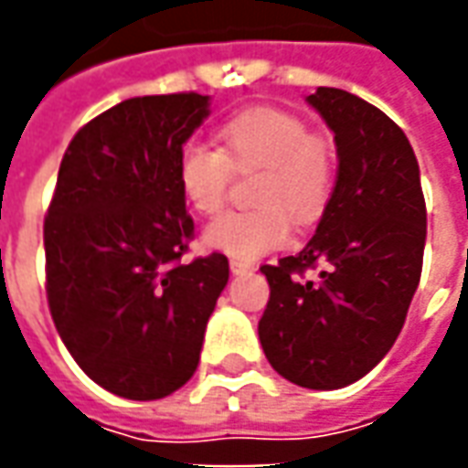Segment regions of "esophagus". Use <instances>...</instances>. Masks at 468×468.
<instances>
[{"mask_svg": "<svg viewBox=\"0 0 468 468\" xmlns=\"http://www.w3.org/2000/svg\"><path fill=\"white\" fill-rule=\"evenodd\" d=\"M230 271H233V275L250 273V271H255V263H245V261H238V258H233V261H230Z\"/></svg>", "mask_w": 468, "mask_h": 468, "instance_id": "obj_1", "label": "esophagus"}]
</instances>
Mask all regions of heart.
Here are the masks:
<instances>
[{
    "mask_svg": "<svg viewBox=\"0 0 468 468\" xmlns=\"http://www.w3.org/2000/svg\"><path fill=\"white\" fill-rule=\"evenodd\" d=\"M220 150L187 143L177 154V185L200 215H218L233 170L261 167L253 185L255 207L233 210L205 230V243L253 261L288 243L298 225L324 215L338 175L335 143L315 133L305 117L273 105L245 107L218 127Z\"/></svg>",
    "mask_w": 468,
    "mask_h": 468,
    "instance_id": "obj_1",
    "label": "heart"
}]
</instances>
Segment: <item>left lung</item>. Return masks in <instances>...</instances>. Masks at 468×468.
Segmentation results:
<instances>
[{
	"label": "left lung",
	"mask_w": 468,
	"mask_h": 468,
	"mask_svg": "<svg viewBox=\"0 0 468 468\" xmlns=\"http://www.w3.org/2000/svg\"><path fill=\"white\" fill-rule=\"evenodd\" d=\"M308 102L335 134V187L303 250L261 268L271 298L258 335L283 378L331 391L366 376L401 334L421 278L426 203L411 143L391 117L335 87Z\"/></svg>",
	"instance_id": "left-lung-1"
}]
</instances>
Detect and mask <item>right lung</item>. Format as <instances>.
Instances as JSON below:
<instances>
[{
    "label": "right lung",
    "mask_w": 468,
    "mask_h": 468,
    "mask_svg": "<svg viewBox=\"0 0 468 468\" xmlns=\"http://www.w3.org/2000/svg\"><path fill=\"white\" fill-rule=\"evenodd\" d=\"M207 117L197 92L124 100L82 124L45 215L47 303L77 366L110 393L154 401L200 361L228 258L183 263L195 223L177 154Z\"/></svg>",
    "instance_id": "obj_1"
}]
</instances>
